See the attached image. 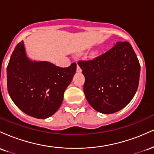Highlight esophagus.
<instances>
[{
    "label": "esophagus",
    "mask_w": 154,
    "mask_h": 154,
    "mask_svg": "<svg viewBox=\"0 0 154 154\" xmlns=\"http://www.w3.org/2000/svg\"><path fill=\"white\" fill-rule=\"evenodd\" d=\"M77 72H82V69H81V68L79 66L78 64H77Z\"/></svg>",
    "instance_id": "34e87169"
}]
</instances>
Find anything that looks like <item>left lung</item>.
I'll use <instances>...</instances> for the list:
<instances>
[{
  "mask_svg": "<svg viewBox=\"0 0 154 154\" xmlns=\"http://www.w3.org/2000/svg\"><path fill=\"white\" fill-rule=\"evenodd\" d=\"M86 99L95 111L110 114L126 106L138 88L140 66L132 45L117 42L93 60L79 61Z\"/></svg>",
  "mask_w": 154,
  "mask_h": 154,
  "instance_id": "1",
  "label": "left lung"
}]
</instances>
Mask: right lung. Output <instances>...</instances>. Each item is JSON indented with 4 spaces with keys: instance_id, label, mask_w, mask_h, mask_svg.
<instances>
[{
    "instance_id": "1",
    "label": "right lung",
    "mask_w": 154,
    "mask_h": 154,
    "mask_svg": "<svg viewBox=\"0 0 154 154\" xmlns=\"http://www.w3.org/2000/svg\"><path fill=\"white\" fill-rule=\"evenodd\" d=\"M77 64L61 68L48 61H32L24 42L15 48L7 67V87L17 107L27 115L46 119L57 111Z\"/></svg>"
}]
</instances>
